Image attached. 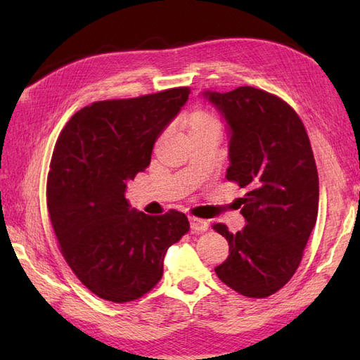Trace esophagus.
I'll return each instance as SVG.
<instances>
[{
	"instance_id": "obj_1",
	"label": "esophagus",
	"mask_w": 360,
	"mask_h": 360,
	"mask_svg": "<svg viewBox=\"0 0 360 360\" xmlns=\"http://www.w3.org/2000/svg\"><path fill=\"white\" fill-rule=\"evenodd\" d=\"M190 227L195 232H205L209 229V221H205L202 218H196V217H190Z\"/></svg>"
}]
</instances>
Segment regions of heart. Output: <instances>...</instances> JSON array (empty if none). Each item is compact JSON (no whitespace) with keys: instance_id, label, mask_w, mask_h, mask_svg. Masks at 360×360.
I'll return each instance as SVG.
<instances>
[{"instance_id":"1","label":"heart","mask_w":360,"mask_h":360,"mask_svg":"<svg viewBox=\"0 0 360 360\" xmlns=\"http://www.w3.org/2000/svg\"><path fill=\"white\" fill-rule=\"evenodd\" d=\"M201 125H218V122L213 119L210 114H205V112L195 114L192 119V127H201Z\"/></svg>"}]
</instances>
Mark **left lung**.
Returning <instances> with one entry per match:
<instances>
[{"mask_svg":"<svg viewBox=\"0 0 360 360\" xmlns=\"http://www.w3.org/2000/svg\"><path fill=\"white\" fill-rule=\"evenodd\" d=\"M229 128L226 178L246 190L238 207L246 219L232 233L218 278L241 295L264 298L292 278L317 221L319 174L303 122L280 97L252 86L202 94Z\"/></svg>","mask_w":360,"mask_h":360,"instance_id":"1","label":"left lung"}]
</instances>
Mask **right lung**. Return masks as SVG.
Wrapping results in <instances>:
<instances>
[{"instance_id": "right-lung-1", "label": "right lung", "mask_w": 360, "mask_h": 360, "mask_svg": "<svg viewBox=\"0 0 360 360\" xmlns=\"http://www.w3.org/2000/svg\"><path fill=\"white\" fill-rule=\"evenodd\" d=\"M190 94L173 88L94 102L60 133L46 187L60 250L91 292L133 302L158 285L164 257L190 229L178 210L150 217L131 209L127 182L150 165L155 142Z\"/></svg>"}]
</instances>
